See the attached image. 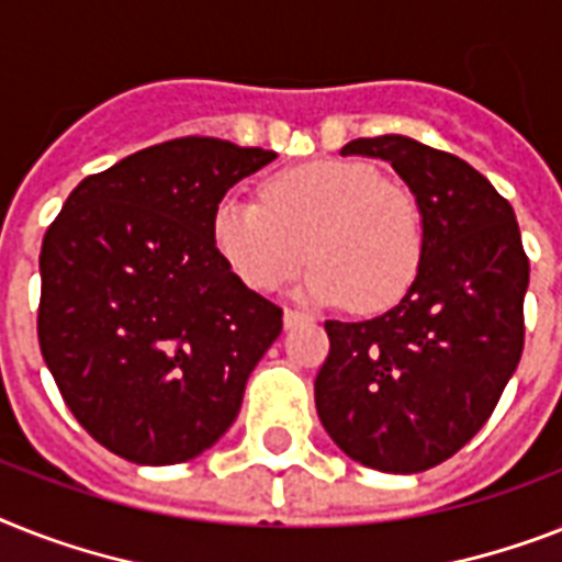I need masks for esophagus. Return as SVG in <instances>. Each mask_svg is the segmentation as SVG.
Instances as JSON below:
<instances>
[{
  "instance_id": "34e87169",
  "label": "esophagus",
  "mask_w": 562,
  "mask_h": 562,
  "mask_svg": "<svg viewBox=\"0 0 562 562\" xmlns=\"http://www.w3.org/2000/svg\"><path fill=\"white\" fill-rule=\"evenodd\" d=\"M308 321V314L303 312H294V308H285V314H282V326L285 328H296L300 323Z\"/></svg>"
}]
</instances>
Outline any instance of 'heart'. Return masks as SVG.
Returning <instances> with one entry per match:
<instances>
[{"instance_id":"obj_1","label":"heart","mask_w":562,"mask_h":562,"mask_svg":"<svg viewBox=\"0 0 562 562\" xmlns=\"http://www.w3.org/2000/svg\"><path fill=\"white\" fill-rule=\"evenodd\" d=\"M210 239L250 291H277L312 259L303 300L384 312L418 277L424 218L413 193L375 167L328 158L273 172L262 204L225 195L210 216Z\"/></svg>"}]
</instances>
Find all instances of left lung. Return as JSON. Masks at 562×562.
<instances>
[{
  "instance_id": "1",
  "label": "left lung",
  "mask_w": 562,
  "mask_h": 562,
  "mask_svg": "<svg viewBox=\"0 0 562 562\" xmlns=\"http://www.w3.org/2000/svg\"><path fill=\"white\" fill-rule=\"evenodd\" d=\"M340 155L392 164L422 210L424 257L386 314L326 321L314 404L349 459L422 473L482 430L517 369L528 257L514 207L462 158L407 135L349 140Z\"/></svg>"
}]
</instances>
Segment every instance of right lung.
<instances>
[{"instance_id": "obj_1", "label": "right lung", "mask_w": 562, "mask_h": 562, "mask_svg": "<svg viewBox=\"0 0 562 562\" xmlns=\"http://www.w3.org/2000/svg\"><path fill=\"white\" fill-rule=\"evenodd\" d=\"M277 153L176 138L83 178L45 231L36 335L91 439L135 464L216 445L282 331L218 259L210 216Z\"/></svg>"}]
</instances>
